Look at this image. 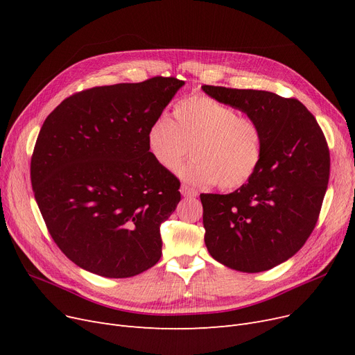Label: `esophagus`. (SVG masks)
<instances>
[{
    "label": "esophagus",
    "instance_id": "esophagus-1",
    "mask_svg": "<svg viewBox=\"0 0 355 355\" xmlns=\"http://www.w3.org/2000/svg\"><path fill=\"white\" fill-rule=\"evenodd\" d=\"M181 194L184 197H197L198 196V193L193 187H190V185H187V184H182L181 185Z\"/></svg>",
    "mask_w": 355,
    "mask_h": 355
}]
</instances>
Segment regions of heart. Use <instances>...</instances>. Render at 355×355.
I'll return each mask as SVG.
<instances>
[{"instance_id":"1","label":"heart","mask_w":355,"mask_h":355,"mask_svg":"<svg viewBox=\"0 0 355 355\" xmlns=\"http://www.w3.org/2000/svg\"><path fill=\"white\" fill-rule=\"evenodd\" d=\"M173 115H159L146 130L148 153L165 170H175L191 146L194 159L180 174L194 185L236 190L259 171L265 138L256 119L207 95L177 102Z\"/></svg>"}]
</instances>
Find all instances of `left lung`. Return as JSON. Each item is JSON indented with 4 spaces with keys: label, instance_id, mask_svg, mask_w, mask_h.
<instances>
[{
    "label": "left lung",
    "instance_id": "left-lung-1",
    "mask_svg": "<svg viewBox=\"0 0 355 355\" xmlns=\"http://www.w3.org/2000/svg\"><path fill=\"white\" fill-rule=\"evenodd\" d=\"M262 128L265 157L254 177L230 194H201L207 250L227 268L256 273L300 250L318 221L329 180L321 126L295 98L204 85Z\"/></svg>",
    "mask_w": 355,
    "mask_h": 355
}]
</instances>
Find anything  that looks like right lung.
<instances>
[{"label": "right lung", "instance_id": "1", "mask_svg": "<svg viewBox=\"0 0 355 355\" xmlns=\"http://www.w3.org/2000/svg\"><path fill=\"white\" fill-rule=\"evenodd\" d=\"M184 85L155 76L66 98L37 137L30 177L54 243L85 270L130 277L162 254L159 226L180 181L146 148V130Z\"/></svg>", "mask_w": 355, "mask_h": 355}]
</instances>
